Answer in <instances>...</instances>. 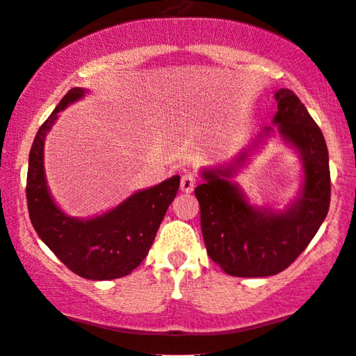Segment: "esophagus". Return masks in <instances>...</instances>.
I'll list each match as a JSON object with an SVG mask.
<instances>
[{
	"label": "esophagus",
	"instance_id": "34e87169",
	"mask_svg": "<svg viewBox=\"0 0 356 356\" xmlns=\"http://www.w3.org/2000/svg\"><path fill=\"white\" fill-rule=\"evenodd\" d=\"M195 184H197L195 175H193V172H191V170H186L181 179V191L184 193H192L193 188H195Z\"/></svg>",
	"mask_w": 356,
	"mask_h": 356
}]
</instances>
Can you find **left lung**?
I'll list each match as a JSON object with an SVG mask.
<instances>
[{"mask_svg": "<svg viewBox=\"0 0 356 356\" xmlns=\"http://www.w3.org/2000/svg\"><path fill=\"white\" fill-rule=\"evenodd\" d=\"M275 101L278 111L272 123L277 129L265 127L231 163L202 169L203 184L195 188L207 252L233 277L280 273L307 248L329 211L330 172L324 135L290 89H278ZM273 134L291 145L303 164L300 192L282 211L250 204L232 181L250 154Z\"/></svg>", "mask_w": 356, "mask_h": 356, "instance_id": "1", "label": "left lung"}]
</instances>
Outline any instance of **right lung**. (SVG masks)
<instances>
[{
    "mask_svg": "<svg viewBox=\"0 0 356 356\" xmlns=\"http://www.w3.org/2000/svg\"><path fill=\"white\" fill-rule=\"evenodd\" d=\"M88 89L73 88L37 131L27 169V208L35 233L47 248L79 277L113 280L134 272L148 255L161 221L177 195L181 175L131 193L102 215H66L51 197L44 168L45 136L58 113L81 101Z\"/></svg>",
    "mask_w": 356,
    "mask_h": 356,
    "instance_id": "right-lung-1",
    "label": "right lung"
}]
</instances>
